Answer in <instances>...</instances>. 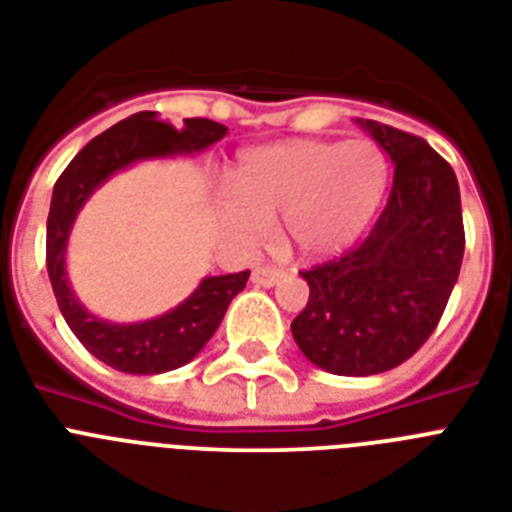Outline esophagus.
<instances>
[{"label": "esophagus", "instance_id": "esophagus-1", "mask_svg": "<svg viewBox=\"0 0 512 512\" xmlns=\"http://www.w3.org/2000/svg\"><path fill=\"white\" fill-rule=\"evenodd\" d=\"M251 280L253 285L259 287H274L277 282L285 280V272H282V269H274V266H256L251 272Z\"/></svg>", "mask_w": 512, "mask_h": 512}]
</instances>
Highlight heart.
Instances as JSON below:
<instances>
[{
    "label": "heart",
    "instance_id": "b5f03b06",
    "mask_svg": "<svg viewBox=\"0 0 512 512\" xmlns=\"http://www.w3.org/2000/svg\"><path fill=\"white\" fill-rule=\"evenodd\" d=\"M390 185V159L371 141L269 143L240 156L217 225L240 251L259 248L272 219L298 259L322 261L353 248Z\"/></svg>",
    "mask_w": 512,
    "mask_h": 512
}]
</instances>
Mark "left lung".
Returning a JSON list of instances; mask_svg holds the SVG:
<instances>
[{"label":"left lung","instance_id":"1","mask_svg":"<svg viewBox=\"0 0 512 512\" xmlns=\"http://www.w3.org/2000/svg\"><path fill=\"white\" fill-rule=\"evenodd\" d=\"M358 125L395 167L390 198L361 246L301 272L308 303L290 324L303 356L337 377L395 369L429 340L466 246L453 167L418 135Z\"/></svg>","mask_w":512,"mask_h":512}]
</instances>
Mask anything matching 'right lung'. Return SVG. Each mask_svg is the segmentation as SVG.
<instances>
[{
  "mask_svg": "<svg viewBox=\"0 0 512 512\" xmlns=\"http://www.w3.org/2000/svg\"><path fill=\"white\" fill-rule=\"evenodd\" d=\"M225 135V125L204 117L185 120V128L175 130L167 122H159L156 112L130 114L128 120L117 122L83 146L54 185L52 209L46 219V269L54 298L83 348L112 369L125 374H164L193 361L217 332L227 306L246 287L251 272L204 277L180 306L156 319L133 324L107 322L80 303L67 277V240L75 219L94 190L117 172L149 159L201 154Z\"/></svg>",
  "mask_w": 512,
  "mask_h": 512,
  "instance_id": "1",
  "label": "right lung"
}]
</instances>
